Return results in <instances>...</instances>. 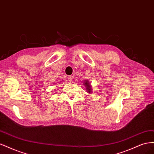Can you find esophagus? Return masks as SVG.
I'll return each mask as SVG.
<instances>
[{
  "label": "esophagus",
  "instance_id": "34e87169",
  "mask_svg": "<svg viewBox=\"0 0 154 154\" xmlns=\"http://www.w3.org/2000/svg\"><path fill=\"white\" fill-rule=\"evenodd\" d=\"M68 80H69V82H72V80H73V76H69L68 77Z\"/></svg>",
  "mask_w": 154,
  "mask_h": 154
}]
</instances>
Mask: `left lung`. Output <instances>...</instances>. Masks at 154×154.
<instances>
[{"label": "left lung", "instance_id": "8db88e82", "mask_svg": "<svg viewBox=\"0 0 154 154\" xmlns=\"http://www.w3.org/2000/svg\"><path fill=\"white\" fill-rule=\"evenodd\" d=\"M83 85L85 87L87 92L88 93H91L92 92V87L88 80H85L83 82Z\"/></svg>", "mask_w": 154, "mask_h": 154}]
</instances>
